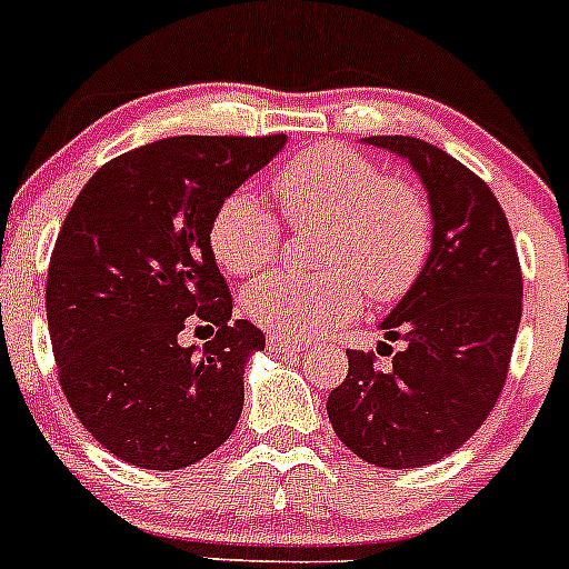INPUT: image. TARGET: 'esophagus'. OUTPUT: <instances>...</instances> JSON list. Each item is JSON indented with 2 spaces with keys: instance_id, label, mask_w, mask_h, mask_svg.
Masks as SVG:
<instances>
[{
  "instance_id": "obj_1",
  "label": "esophagus",
  "mask_w": 569,
  "mask_h": 569,
  "mask_svg": "<svg viewBox=\"0 0 569 569\" xmlns=\"http://www.w3.org/2000/svg\"><path fill=\"white\" fill-rule=\"evenodd\" d=\"M268 345L273 350H301V341L293 339V336H284V333H270Z\"/></svg>"
}]
</instances>
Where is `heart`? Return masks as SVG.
<instances>
[{"mask_svg":"<svg viewBox=\"0 0 569 569\" xmlns=\"http://www.w3.org/2000/svg\"><path fill=\"white\" fill-rule=\"evenodd\" d=\"M290 228L325 224L321 273H270L253 281L241 308L273 333L319 336L353 319L365 293L396 301L413 288L433 248V213L413 184L393 182L373 159L347 144H316L281 164L270 179ZM281 228L244 190L224 196L210 219L213 259L230 276L268 268Z\"/></svg>","mask_w":569,"mask_h":569,"instance_id":"1","label":"heart"}]
</instances>
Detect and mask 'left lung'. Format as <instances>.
Returning a JSON list of instances; mask_svg holds the SVG:
<instances>
[{"label": "left lung", "instance_id": "left-lung-1", "mask_svg": "<svg viewBox=\"0 0 569 569\" xmlns=\"http://www.w3.org/2000/svg\"><path fill=\"white\" fill-rule=\"evenodd\" d=\"M410 162L433 213V248L416 284L381 321L405 341L393 365L350 350L328 396L336 436L359 459L410 470L459 450L499 401L521 321V264L492 190L470 168L413 136H367Z\"/></svg>", "mask_w": 569, "mask_h": 569}]
</instances>
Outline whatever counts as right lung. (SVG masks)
Instances as JSON below:
<instances>
[{
	"label": "right lung",
	"instance_id": "obj_1",
	"mask_svg": "<svg viewBox=\"0 0 569 569\" xmlns=\"http://www.w3.org/2000/svg\"><path fill=\"white\" fill-rule=\"evenodd\" d=\"M288 142L273 136H170L90 176L50 253V345L59 385L104 450L144 470L196 465L233 433L244 361L264 333L236 319L210 253V219ZM204 320L202 351L178 333Z\"/></svg>",
	"mask_w": 569,
	"mask_h": 569
}]
</instances>
